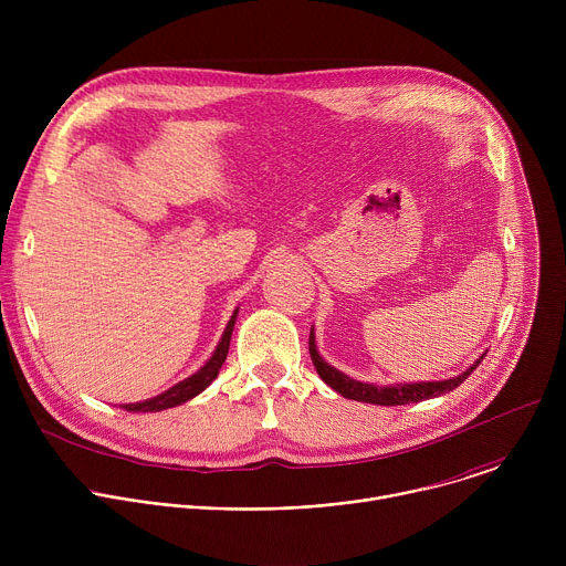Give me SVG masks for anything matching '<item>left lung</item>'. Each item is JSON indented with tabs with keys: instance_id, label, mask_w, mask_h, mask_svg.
I'll return each mask as SVG.
<instances>
[{
	"instance_id": "left-lung-1",
	"label": "left lung",
	"mask_w": 566,
	"mask_h": 566,
	"mask_svg": "<svg viewBox=\"0 0 566 566\" xmlns=\"http://www.w3.org/2000/svg\"><path fill=\"white\" fill-rule=\"evenodd\" d=\"M308 352H311V360H313V367H315L317 376L325 380L332 389H336L345 398L360 400V402H371V406H408V402H421L426 398H434V396H441L446 391H452L479 367L483 356H486V354H481L463 374H459L454 378L428 380V382L423 380V382L374 385V382H363V380H356V378L343 374L340 369L332 367L325 358H322L319 352H317V345H315L313 327H311V336H308Z\"/></svg>"
}]
</instances>
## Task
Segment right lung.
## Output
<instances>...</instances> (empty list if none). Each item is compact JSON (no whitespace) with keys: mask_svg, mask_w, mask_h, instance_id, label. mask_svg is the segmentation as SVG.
I'll list each match as a JSON object with an SVG mask.
<instances>
[{"mask_svg":"<svg viewBox=\"0 0 566 566\" xmlns=\"http://www.w3.org/2000/svg\"><path fill=\"white\" fill-rule=\"evenodd\" d=\"M237 313H239V306L232 311L228 325L223 329V336L217 345V349L212 352V356L188 378L179 380L177 385H172L170 389L160 391L158 396H151L147 400H138V402H125V410L127 412H160V410H170V408H177L181 406V402L195 398L197 394H201L219 374L221 365L226 363V356H228V347H230V336H232V329H234V319H237Z\"/></svg>","mask_w":566,"mask_h":566,"instance_id":"1","label":"right lung"}]
</instances>
